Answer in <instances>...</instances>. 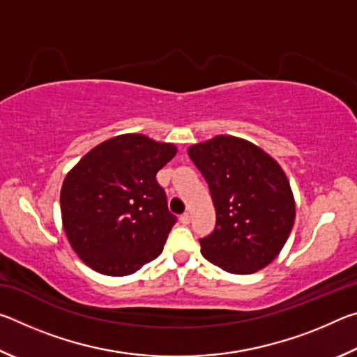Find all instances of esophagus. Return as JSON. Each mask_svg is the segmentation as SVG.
I'll return each instance as SVG.
<instances>
[{
  "label": "esophagus",
  "instance_id": "obj_1",
  "mask_svg": "<svg viewBox=\"0 0 357 357\" xmlns=\"http://www.w3.org/2000/svg\"><path fill=\"white\" fill-rule=\"evenodd\" d=\"M179 220H181V223H183V225H187V223L190 222V214L189 213H184L183 215L179 217Z\"/></svg>",
  "mask_w": 357,
  "mask_h": 357
}]
</instances>
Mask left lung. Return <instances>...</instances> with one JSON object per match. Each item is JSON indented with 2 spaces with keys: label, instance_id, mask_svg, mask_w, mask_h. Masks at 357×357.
<instances>
[{
  "label": "left lung",
  "instance_id": "obj_1",
  "mask_svg": "<svg viewBox=\"0 0 357 357\" xmlns=\"http://www.w3.org/2000/svg\"><path fill=\"white\" fill-rule=\"evenodd\" d=\"M189 157L209 185L215 228L203 257L231 274H252L279 255L294 223V198L280 165L243 138L219 135Z\"/></svg>",
  "mask_w": 357,
  "mask_h": 357
}]
</instances>
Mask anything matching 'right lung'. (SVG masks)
I'll return each mask as SVG.
<instances>
[{
    "mask_svg": "<svg viewBox=\"0 0 357 357\" xmlns=\"http://www.w3.org/2000/svg\"><path fill=\"white\" fill-rule=\"evenodd\" d=\"M176 148L140 134L110 138L89 151L61 189L64 231L72 249L100 274H134L164 250L176 215L155 174Z\"/></svg>",
    "mask_w": 357,
    "mask_h": 357,
    "instance_id": "add662e5",
    "label": "right lung"
}]
</instances>
